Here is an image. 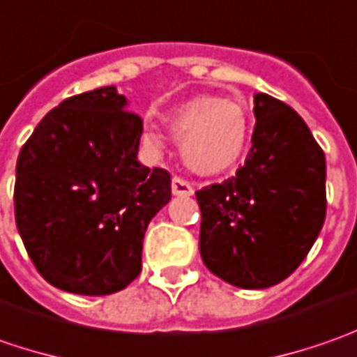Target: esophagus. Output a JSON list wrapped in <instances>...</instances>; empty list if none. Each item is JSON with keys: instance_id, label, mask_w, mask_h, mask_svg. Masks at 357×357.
<instances>
[{"instance_id": "1", "label": "esophagus", "mask_w": 357, "mask_h": 357, "mask_svg": "<svg viewBox=\"0 0 357 357\" xmlns=\"http://www.w3.org/2000/svg\"><path fill=\"white\" fill-rule=\"evenodd\" d=\"M172 192L176 195H192L194 194V188H192V183L188 179L176 176V178L172 179Z\"/></svg>"}]
</instances>
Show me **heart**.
Returning <instances> with one entry per match:
<instances>
[{
  "instance_id": "b5f03b06",
  "label": "heart",
  "mask_w": 357,
  "mask_h": 357,
  "mask_svg": "<svg viewBox=\"0 0 357 357\" xmlns=\"http://www.w3.org/2000/svg\"><path fill=\"white\" fill-rule=\"evenodd\" d=\"M167 123L181 137V155L202 176H218L231 169L245 153L250 119L243 105L234 100L194 98L167 114ZM149 148H160L162 137L144 132Z\"/></svg>"
}]
</instances>
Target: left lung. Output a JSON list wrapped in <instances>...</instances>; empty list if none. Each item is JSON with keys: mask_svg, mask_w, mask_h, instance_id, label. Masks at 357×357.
<instances>
[{"mask_svg": "<svg viewBox=\"0 0 357 357\" xmlns=\"http://www.w3.org/2000/svg\"><path fill=\"white\" fill-rule=\"evenodd\" d=\"M252 149L236 176L195 192L199 254L243 289L280 284L312 250L326 220L324 149L284 101L254 96Z\"/></svg>", "mask_w": 357, "mask_h": 357, "instance_id": "left-lung-1", "label": "left lung"}]
</instances>
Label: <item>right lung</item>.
Here are the masks:
<instances>
[{
    "mask_svg": "<svg viewBox=\"0 0 357 357\" xmlns=\"http://www.w3.org/2000/svg\"><path fill=\"white\" fill-rule=\"evenodd\" d=\"M144 119L114 86L63 100L17 155L15 224L45 282L107 296L142 271L144 234L172 176L137 162Z\"/></svg>",
    "mask_w": 357,
    "mask_h": 357,
    "instance_id": "obj_1",
    "label": "right lung"
}]
</instances>
